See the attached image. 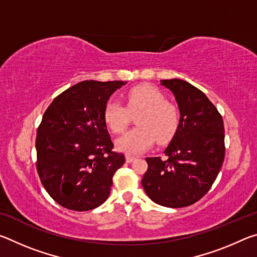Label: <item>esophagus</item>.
Here are the masks:
<instances>
[{
  "mask_svg": "<svg viewBox=\"0 0 257 257\" xmlns=\"http://www.w3.org/2000/svg\"><path fill=\"white\" fill-rule=\"evenodd\" d=\"M135 159H136V158H135V156H133V155H130V154H127V155H125V161H127L128 163L133 162V161H134Z\"/></svg>",
  "mask_w": 257,
  "mask_h": 257,
  "instance_id": "34e87169",
  "label": "esophagus"
}]
</instances>
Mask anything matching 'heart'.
Instances as JSON below:
<instances>
[{"instance_id": "b5f03b06", "label": "heart", "mask_w": 257, "mask_h": 257, "mask_svg": "<svg viewBox=\"0 0 257 257\" xmlns=\"http://www.w3.org/2000/svg\"><path fill=\"white\" fill-rule=\"evenodd\" d=\"M139 127L134 128L116 141V147L127 154H138L154 144L170 142L180 125V113L175 104L151 85H138L125 93V106L116 101H108L103 118L114 134H122L130 123L132 114Z\"/></svg>"}]
</instances>
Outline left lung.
I'll return each instance as SVG.
<instances>
[{
	"label": "left lung",
	"instance_id": "8db88e82",
	"mask_svg": "<svg viewBox=\"0 0 257 257\" xmlns=\"http://www.w3.org/2000/svg\"><path fill=\"white\" fill-rule=\"evenodd\" d=\"M161 84L175 94L180 125L164 151L167 159L146 158L149 168L142 185L159 205L186 207L210 190L222 167L223 120L206 95L189 82L165 79Z\"/></svg>",
	"mask_w": 257,
	"mask_h": 257
}]
</instances>
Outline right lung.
Here are the masks:
<instances>
[{
    "label": "right lung",
    "mask_w": 257,
    "mask_h": 257,
    "mask_svg": "<svg viewBox=\"0 0 257 257\" xmlns=\"http://www.w3.org/2000/svg\"><path fill=\"white\" fill-rule=\"evenodd\" d=\"M120 80H85L58 95L43 115L36 136L38 176L61 206L89 211L106 201L124 155L113 151L103 118Z\"/></svg>",
    "instance_id": "add662e5"
}]
</instances>
